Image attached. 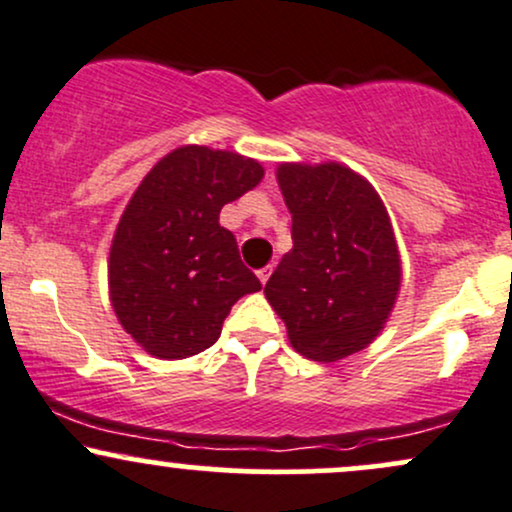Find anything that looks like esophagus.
Returning a JSON list of instances; mask_svg holds the SVG:
<instances>
[{"label": "esophagus", "instance_id": "obj_1", "mask_svg": "<svg viewBox=\"0 0 512 512\" xmlns=\"http://www.w3.org/2000/svg\"><path fill=\"white\" fill-rule=\"evenodd\" d=\"M269 274H272V267H262V269H257V279L262 281V284H267V279H269Z\"/></svg>", "mask_w": 512, "mask_h": 512}]
</instances>
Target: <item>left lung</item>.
Listing matches in <instances>:
<instances>
[{
    "label": "left lung",
    "instance_id": "left-lung-1",
    "mask_svg": "<svg viewBox=\"0 0 512 512\" xmlns=\"http://www.w3.org/2000/svg\"><path fill=\"white\" fill-rule=\"evenodd\" d=\"M276 182L293 248L264 296L298 354L342 361L375 342L397 303L402 257L390 214L378 190L337 161L279 163Z\"/></svg>",
    "mask_w": 512,
    "mask_h": 512
}]
</instances>
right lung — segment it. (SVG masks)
Masks as SVG:
<instances>
[{
	"label": "right lung",
	"instance_id": "1",
	"mask_svg": "<svg viewBox=\"0 0 512 512\" xmlns=\"http://www.w3.org/2000/svg\"><path fill=\"white\" fill-rule=\"evenodd\" d=\"M262 178L255 158L185 144L139 182L110 245L108 289L122 330L149 356L209 349L233 303L262 289L219 223L223 204Z\"/></svg>",
	"mask_w": 512,
	"mask_h": 512
}]
</instances>
